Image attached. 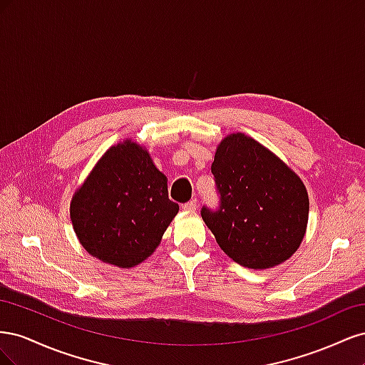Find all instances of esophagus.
<instances>
[{
    "instance_id": "1",
    "label": "esophagus",
    "mask_w": 365,
    "mask_h": 365,
    "mask_svg": "<svg viewBox=\"0 0 365 365\" xmlns=\"http://www.w3.org/2000/svg\"><path fill=\"white\" fill-rule=\"evenodd\" d=\"M182 208L185 210V212H195V210L197 208V202H196V200H192V201H189V202H185V204L182 205Z\"/></svg>"
}]
</instances>
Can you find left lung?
<instances>
[{
  "instance_id": "8db88e82",
  "label": "left lung",
  "mask_w": 365,
  "mask_h": 365,
  "mask_svg": "<svg viewBox=\"0 0 365 365\" xmlns=\"http://www.w3.org/2000/svg\"><path fill=\"white\" fill-rule=\"evenodd\" d=\"M219 207L201 216L236 263L267 269L288 260L306 233L309 197L303 181L279 157L245 134L219 143L212 164Z\"/></svg>"
}]
</instances>
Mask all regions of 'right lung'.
Returning a JSON list of instances; mask_svg holds the SVG:
<instances>
[{
    "label": "right lung",
    "instance_id": "1",
    "mask_svg": "<svg viewBox=\"0 0 365 365\" xmlns=\"http://www.w3.org/2000/svg\"><path fill=\"white\" fill-rule=\"evenodd\" d=\"M178 210L149 152L125 140L105 152L76 190L70 216L93 257L132 268L157 250Z\"/></svg>",
    "mask_w": 365,
    "mask_h": 365
}]
</instances>
